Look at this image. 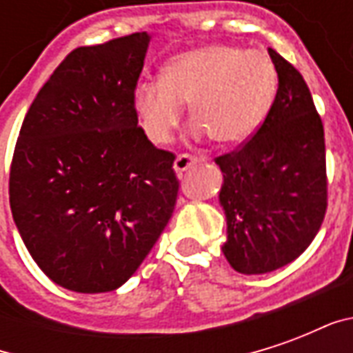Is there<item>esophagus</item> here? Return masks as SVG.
<instances>
[{
    "label": "esophagus",
    "instance_id": "1",
    "mask_svg": "<svg viewBox=\"0 0 353 353\" xmlns=\"http://www.w3.org/2000/svg\"><path fill=\"white\" fill-rule=\"evenodd\" d=\"M200 159L196 157H191V154H179L176 161H174V170H176V174H183L187 170L194 166Z\"/></svg>",
    "mask_w": 353,
    "mask_h": 353
}]
</instances>
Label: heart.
I'll use <instances>...</instances> for the list:
<instances>
[{
    "instance_id": "obj_1",
    "label": "heart",
    "mask_w": 353,
    "mask_h": 353,
    "mask_svg": "<svg viewBox=\"0 0 353 353\" xmlns=\"http://www.w3.org/2000/svg\"><path fill=\"white\" fill-rule=\"evenodd\" d=\"M278 94V72L268 54L230 45H206L172 58L162 79L139 83L134 109L153 143H166L183 103H191L194 134L236 145L257 134Z\"/></svg>"
}]
</instances>
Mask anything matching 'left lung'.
<instances>
[{
    "mask_svg": "<svg viewBox=\"0 0 353 353\" xmlns=\"http://www.w3.org/2000/svg\"><path fill=\"white\" fill-rule=\"evenodd\" d=\"M278 94L257 134L215 159L227 217L223 253L242 274L289 265L318 234L327 208L325 138L303 75L268 49Z\"/></svg>",
    "mask_w": 353,
    "mask_h": 353,
    "instance_id": "left-lung-1",
    "label": "left lung"
}]
</instances>
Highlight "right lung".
I'll use <instances>...</instances> for the list:
<instances>
[{"label":"right lung","mask_w":353,"mask_h":353,"mask_svg":"<svg viewBox=\"0 0 353 353\" xmlns=\"http://www.w3.org/2000/svg\"><path fill=\"white\" fill-rule=\"evenodd\" d=\"M151 35L79 47L28 109L9 202L22 242L60 288L105 293L138 270L176 206V157L138 126Z\"/></svg>","instance_id":"right-lung-1"}]
</instances>
